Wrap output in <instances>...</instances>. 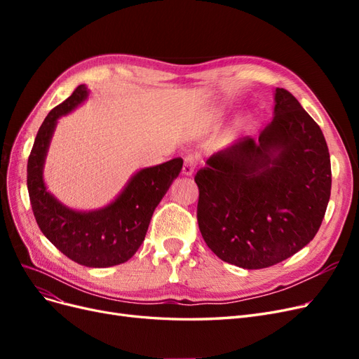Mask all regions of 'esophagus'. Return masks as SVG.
I'll use <instances>...</instances> for the list:
<instances>
[{
    "instance_id": "obj_1",
    "label": "esophagus",
    "mask_w": 359,
    "mask_h": 359,
    "mask_svg": "<svg viewBox=\"0 0 359 359\" xmlns=\"http://www.w3.org/2000/svg\"><path fill=\"white\" fill-rule=\"evenodd\" d=\"M194 169H196V158L193 156H187L184 158V165H182V175L186 177H191Z\"/></svg>"
}]
</instances>
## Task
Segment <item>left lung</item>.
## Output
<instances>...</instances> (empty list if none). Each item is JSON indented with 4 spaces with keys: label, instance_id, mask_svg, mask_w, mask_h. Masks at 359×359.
Wrapping results in <instances>:
<instances>
[{
    "label": "left lung",
    "instance_id": "8db88e82",
    "mask_svg": "<svg viewBox=\"0 0 359 359\" xmlns=\"http://www.w3.org/2000/svg\"><path fill=\"white\" fill-rule=\"evenodd\" d=\"M203 240L227 264L260 269L306 247L331 194V160L320 127L289 91L259 139L243 137L206 160L194 177Z\"/></svg>",
    "mask_w": 359,
    "mask_h": 359
}]
</instances>
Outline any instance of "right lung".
Listing matches in <instances>:
<instances>
[{"label": "right lung", "mask_w": 359, "mask_h": 359, "mask_svg": "<svg viewBox=\"0 0 359 359\" xmlns=\"http://www.w3.org/2000/svg\"><path fill=\"white\" fill-rule=\"evenodd\" d=\"M88 95L86 85H79L66 102L48 114L28 157L27 186L43 235L76 264L107 268L127 262L144 243L154 210L180 175L182 158L137 170L116 198L102 208L79 211L64 205L48 190L43 169L58 119L73 112Z\"/></svg>", "instance_id": "add662e5"}]
</instances>
